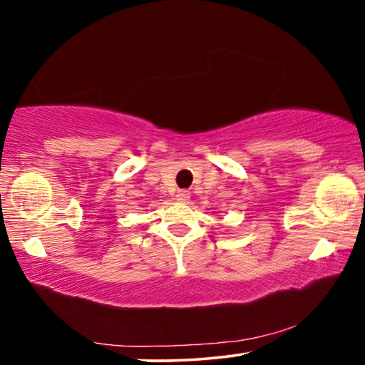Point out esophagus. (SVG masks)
Instances as JSON below:
<instances>
[{
  "mask_svg": "<svg viewBox=\"0 0 365 365\" xmlns=\"http://www.w3.org/2000/svg\"><path fill=\"white\" fill-rule=\"evenodd\" d=\"M189 197H191V192H189L187 189H179L176 194V199L179 200V202H187Z\"/></svg>",
  "mask_w": 365,
  "mask_h": 365,
  "instance_id": "34e87169",
  "label": "esophagus"
}]
</instances>
